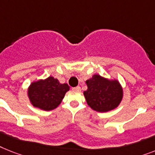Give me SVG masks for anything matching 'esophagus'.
<instances>
[{"instance_id":"1","label":"esophagus","mask_w":155,"mask_h":155,"mask_svg":"<svg viewBox=\"0 0 155 155\" xmlns=\"http://www.w3.org/2000/svg\"><path fill=\"white\" fill-rule=\"evenodd\" d=\"M73 90H74V91H78V92H80V91H81V87H80V86H77V87H74V88H73Z\"/></svg>"}]
</instances>
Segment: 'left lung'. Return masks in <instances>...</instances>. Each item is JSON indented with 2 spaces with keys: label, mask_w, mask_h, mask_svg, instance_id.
<instances>
[{
  "label": "left lung",
  "mask_w": 155,
  "mask_h": 155,
  "mask_svg": "<svg viewBox=\"0 0 155 155\" xmlns=\"http://www.w3.org/2000/svg\"><path fill=\"white\" fill-rule=\"evenodd\" d=\"M86 91L84 92L88 105L99 112L115 109L123 99V89L118 81L109 80L99 74H94L87 80Z\"/></svg>",
  "instance_id": "obj_1"
}]
</instances>
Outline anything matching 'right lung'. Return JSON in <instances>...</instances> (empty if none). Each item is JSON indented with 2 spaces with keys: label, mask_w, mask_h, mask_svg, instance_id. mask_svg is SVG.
<instances>
[{
  "label": "right lung",
  "mask_w": 155,
  "mask_h": 155,
  "mask_svg": "<svg viewBox=\"0 0 155 155\" xmlns=\"http://www.w3.org/2000/svg\"><path fill=\"white\" fill-rule=\"evenodd\" d=\"M69 90L70 86L66 83L61 84L51 76L44 80L33 81L28 87V96L34 107L51 111L59 105Z\"/></svg>",
  "instance_id": "right-lung-1"
}]
</instances>
